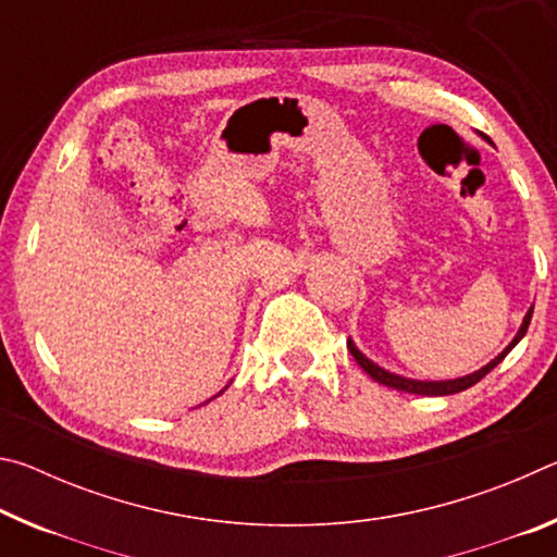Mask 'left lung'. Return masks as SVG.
Here are the masks:
<instances>
[{"mask_svg": "<svg viewBox=\"0 0 557 557\" xmlns=\"http://www.w3.org/2000/svg\"><path fill=\"white\" fill-rule=\"evenodd\" d=\"M531 317H533V307L528 309V312H525L521 326H518L516 336L511 338V344H508V346L504 348V351L498 354L496 358H492V361H488L486 366H482V369L474 371V373L461 375V379H449V381H418V379H405V375H400V373L385 371L383 366L373 363L371 358L366 356V354L361 351V348H358V346L354 344V338H348V351H351V356L356 358V363L361 366V369H363L366 373H369L375 383L388 385V388L403 391V393H414V395H451V393H461V391L471 388V385L482 381L488 371H494L496 366L502 363L508 354H511V348H513V346H516L518 342H521V338L525 336V332H528V324H531Z\"/></svg>", "mask_w": 557, "mask_h": 557, "instance_id": "8db88e82", "label": "left lung"}]
</instances>
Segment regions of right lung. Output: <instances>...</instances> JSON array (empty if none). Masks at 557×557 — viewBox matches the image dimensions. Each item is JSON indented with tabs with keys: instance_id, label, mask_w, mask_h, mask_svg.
Instances as JSON below:
<instances>
[{
	"instance_id": "add662e5",
	"label": "right lung",
	"mask_w": 557,
	"mask_h": 557,
	"mask_svg": "<svg viewBox=\"0 0 557 557\" xmlns=\"http://www.w3.org/2000/svg\"><path fill=\"white\" fill-rule=\"evenodd\" d=\"M225 388H228V385H225ZM225 388H223V391H225ZM223 391H221V393H223ZM221 393H219V395H221ZM213 398H215V395H213ZM206 403H209V400H206Z\"/></svg>"
}]
</instances>
